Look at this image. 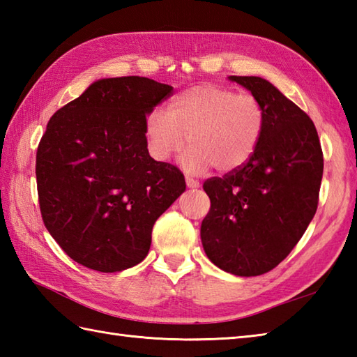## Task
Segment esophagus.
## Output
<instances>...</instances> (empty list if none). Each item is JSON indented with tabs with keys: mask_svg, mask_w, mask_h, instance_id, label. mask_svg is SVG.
<instances>
[{
	"mask_svg": "<svg viewBox=\"0 0 357 357\" xmlns=\"http://www.w3.org/2000/svg\"><path fill=\"white\" fill-rule=\"evenodd\" d=\"M185 184L188 188H199V183L190 176H185Z\"/></svg>",
	"mask_w": 357,
	"mask_h": 357,
	"instance_id": "1",
	"label": "esophagus"
}]
</instances>
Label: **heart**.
Returning <instances> with one entry per match:
<instances>
[{
  "label": "heart",
  "mask_w": 357,
  "mask_h": 357,
  "mask_svg": "<svg viewBox=\"0 0 357 357\" xmlns=\"http://www.w3.org/2000/svg\"><path fill=\"white\" fill-rule=\"evenodd\" d=\"M265 128V110L252 95H238L215 84L195 86L179 93L146 119L144 136L149 155L169 162L187 144L181 161L190 174L216 167L231 172L245 164L259 144Z\"/></svg>",
  "instance_id": "1"
}]
</instances>
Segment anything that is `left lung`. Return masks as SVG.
Wrapping results in <instances>:
<instances>
[{
  "label": "left lung",
  "mask_w": 357,
  "mask_h": 357,
  "mask_svg": "<svg viewBox=\"0 0 357 357\" xmlns=\"http://www.w3.org/2000/svg\"><path fill=\"white\" fill-rule=\"evenodd\" d=\"M261 101L265 128L238 170L204 183L211 207L204 252L234 276H259L282 262L316 213L324 156L313 121L270 81L229 77Z\"/></svg>",
  "instance_id": "obj_1"
}]
</instances>
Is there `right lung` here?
<instances>
[{
    "label": "right lung",
    "instance_id": "right-lung-1",
    "mask_svg": "<svg viewBox=\"0 0 357 357\" xmlns=\"http://www.w3.org/2000/svg\"><path fill=\"white\" fill-rule=\"evenodd\" d=\"M173 87L102 78L49 121L36 151L45 229L67 256L115 273L139 264L156 219L185 190L176 167L149 155L146 119Z\"/></svg>",
    "mask_w": 357,
    "mask_h": 357
}]
</instances>
